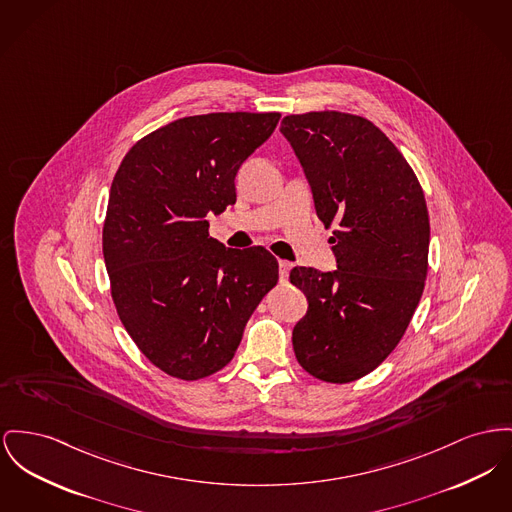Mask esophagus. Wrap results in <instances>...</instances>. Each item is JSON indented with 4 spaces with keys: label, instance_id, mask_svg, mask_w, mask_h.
<instances>
[{
    "label": "esophagus",
    "instance_id": "34e87169",
    "mask_svg": "<svg viewBox=\"0 0 512 512\" xmlns=\"http://www.w3.org/2000/svg\"><path fill=\"white\" fill-rule=\"evenodd\" d=\"M278 269H280V280L286 282V280H288V272L292 269V263H288V261H278Z\"/></svg>",
    "mask_w": 512,
    "mask_h": 512
}]
</instances>
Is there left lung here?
Wrapping results in <instances>:
<instances>
[{"instance_id": "obj_1", "label": "left lung", "mask_w": 512, "mask_h": 512, "mask_svg": "<svg viewBox=\"0 0 512 512\" xmlns=\"http://www.w3.org/2000/svg\"><path fill=\"white\" fill-rule=\"evenodd\" d=\"M332 230L338 271L294 267L307 313L292 344L301 367L325 383H352L387 360L420 303L429 214L420 181L391 139L344 112L286 116L280 125Z\"/></svg>"}]
</instances>
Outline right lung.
<instances>
[{
	"label": "right lung",
	"instance_id": "right-lung-1",
	"mask_svg": "<svg viewBox=\"0 0 512 512\" xmlns=\"http://www.w3.org/2000/svg\"><path fill=\"white\" fill-rule=\"evenodd\" d=\"M278 112L172 121L137 141L112 181L102 253L121 323L164 373L197 381L234 358L243 329L278 282L263 245L232 249L207 216L236 203V174Z\"/></svg>",
	"mask_w": 512,
	"mask_h": 512
}]
</instances>
